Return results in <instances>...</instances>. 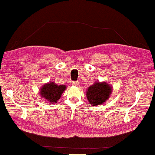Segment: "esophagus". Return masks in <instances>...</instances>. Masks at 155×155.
<instances>
[{
  "mask_svg": "<svg viewBox=\"0 0 155 155\" xmlns=\"http://www.w3.org/2000/svg\"><path fill=\"white\" fill-rule=\"evenodd\" d=\"M78 82L77 81H72V84L73 85H78Z\"/></svg>",
  "mask_w": 155,
  "mask_h": 155,
  "instance_id": "34e87169",
  "label": "esophagus"
}]
</instances>
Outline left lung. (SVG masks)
<instances>
[{
	"mask_svg": "<svg viewBox=\"0 0 155 155\" xmlns=\"http://www.w3.org/2000/svg\"><path fill=\"white\" fill-rule=\"evenodd\" d=\"M110 85L105 83H96L89 87L86 95L90 104L93 105H99L108 99L112 92Z\"/></svg>",
	"mask_w": 155,
	"mask_h": 155,
	"instance_id": "1",
	"label": "left lung"
}]
</instances>
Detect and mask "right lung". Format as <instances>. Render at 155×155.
<instances>
[{
    "instance_id": "right-lung-1",
    "label": "right lung",
    "mask_w": 155,
    "mask_h": 155,
    "mask_svg": "<svg viewBox=\"0 0 155 155\" xmlns=\"http://www.w3.org/2000/svg\"><path fill=\"white\" fill-rule=\"evenodd\" d=\"M65 85H58L54 83H49L45 84L41 90V95L44 99L48 100L50 103L57 102L60 99L63 91L65 90Z\"/></svg>"
}]
</instances>
